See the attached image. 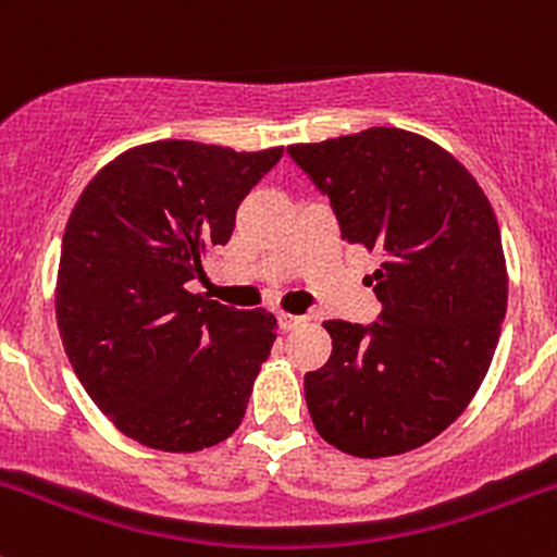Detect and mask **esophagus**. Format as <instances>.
Returning <instances> with one entry per match:
<instances>
[{
	"instance_id": "esophagus-1",
	"label": "esophagus",
	"mask_w": 557,
	"mask_h": 557,
	"mask_svg": "<svg viewBox=\"0 0 557 557\" xmlns=\"http://www.w3.org/2000/svg\"><path fill=\"white\" fill-rule=\"evenodd\" d=\"M277 323H280V329H283V331H294L296 325H301V323H305V318H299V314L280 312V314H277Z\"/></svg>"
}]
</instances>
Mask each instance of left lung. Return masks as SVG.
I'll return each mask as SVG.
<instances>
[{
	"mask_svg": "<svg viewBox=\"0 0 557 557\" xmlns=\"http://www.w3.org/2000/svg\"><path fill=\"white\" fill-rule=\"evenodd\" d=\"M288 156L331 201L342 237L383 256L367 277L377 320L323 323L334 350L305 377L314 429L358 458L414 450L463 412L496 352L507 267L491 201L447 150L404 128Z\"/></svg>",
	"mask_w": 557,
	"mask_h": 557,
	"instance_id": "left-lung-1",
	"label": "left lung"
}]
</instances>
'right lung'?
Here are the masks:
<instances>
[{
	"label": "right lung",
	"mask_w": 557,
	"mask_h": 557,
	"mask_svg": "<svg viewBox=\"0 0 557 557\" xmlns=\"http://www.w3.org/2000/svg\"><path fill=\"white\" fill-rule=\"evenodd\" d=\"M283 148L237 153L164 139L126 150L77 199L61 239L55 320L77 380L117 431L196 453L234 434L277 320L185 285L232 239Z\"/></svg>",
	"instance_id": "obj_1"
}]
</instances>
